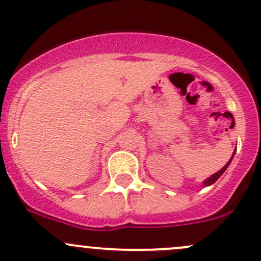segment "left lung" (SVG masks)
Returning <instances> with one entry per match:
<instances>
[{
  "label": "left lung",
  "instance_id": "8db88e82",
  "mask_svg": "<svg viewBox=\"0 0 261 261\" xmlns=\"http://www.w3.org/2000/svg\"><path fill=\"white\" fill-rule=\"evenodd\" d=\"M231 160H232V158H231V159H230V162H228V163H227V164H226V165H225V167H223V168H222V169H221V170H218V172H217V173H216V174H213V175H211V177H210V178H208V179H207V180H204V186H211V184H213V183H215V181H216V180H217V179H218V178H220V177H221V175H222V174H223V172H225V170H226V169H227V167H228V165H230Z\"/></svg>",
  "mask_w": 261,
  "mask_h": 261
}]
</instances>
